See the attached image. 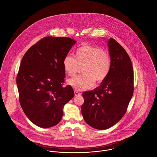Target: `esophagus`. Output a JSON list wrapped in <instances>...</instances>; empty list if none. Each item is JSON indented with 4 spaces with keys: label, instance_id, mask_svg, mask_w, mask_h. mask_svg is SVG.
Instances as JSON below:
<instances>
[{
    "label": "esophagus",
    "instance_id": "obj_1",
    "mask_svg": "<svg viewBox=\"0 0 157 157\" xmlns=\"http://www.w3.org/2000/svg\"><path fill=\"white\" fill-rule=\"evenodd\" d=\"M74 94L75 96H80L82 94V93L78 90H74Z\"/></svg>",
    "mask_w": 157,
    "mask_h": 157
}]
</instances>
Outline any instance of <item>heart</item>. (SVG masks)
Listing matches in <instances>:
<instances>
[{"instance_id":"obj_1","label":"heart","mask_w":157,"mask_h":157,"mask_svg":"<svg viewBox=\"0 0 157 157\" xmlns=\"http://www.w3.org/2000/svg\"><path fill=\"white\" fill-rule=\"evenodd\" d=\"M64 70L69 76H74L82 67L83 75L68 80L69 85L77 90L92 87L95 81L99 83L108 77L111 67L109 54L102 49L85 45L78 48L74 57L67 55L63 60Z\"/></svg>"}]
</instances>
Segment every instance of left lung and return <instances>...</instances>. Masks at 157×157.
I'll return each mask as SVG.
<instances>
[{"label": "left lung", "mask_w": 157, "mask_h": 157, "mask_svg": "<svg viewBox=\"0 0 157 157\" xmlns=\"http://www.w3.org/2000/svg\"><path fill=\"white\" fill-rule=\"evenodd\" d=\"M108 46L111 59L108 77L99 86L82 94L83 119L98 130L109 128L121 119L134 90L133 69L128 53L113 38H110Z\"/></svg>", "instance_id": "1"}]
</instances>
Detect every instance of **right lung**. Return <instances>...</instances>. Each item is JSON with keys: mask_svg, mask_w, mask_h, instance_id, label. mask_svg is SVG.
<instances>
[{"mask_svg": "<svg viewBox=\"0 0 157 157\" xmlns=\"http://www.w3.org/2000/svg\"><path fill=\"white\" fill-rule=\"evenodd\" d=\"M75 43L67 37H44L21 60L16 77L19 102L29 120L40 127L58 124L64 105L74 96L71 85L63 86V60Z\"/></svg>", "mask_w": 157, "mask_h": 157, "instance_id": "right-lung-1", "label": "right lung"}]
</instances>
